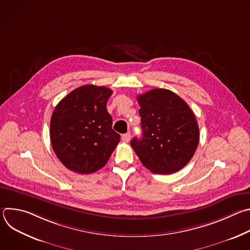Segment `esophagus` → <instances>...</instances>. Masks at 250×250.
Masks as SVG:
<instances>
[{
    "mask_svg": "<svg viewBox=\"0 0 250 250\" xmlns=\"http://www.w3.org/2000/svg\"><path fill=\"white\" fill-rule=\"evenodd\" d=\"M122 139L124 142H128L130 140V133H125L122 136Z\"/></svg>",
    "mask_w": 250,
    "mask_h": 250,
    "instance_id": "1",
    "label": "esophagus"
}]
</instances>
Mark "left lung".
Masks as SVG:
<instances>
[{
	"instance_id": "8db88e82",
	"label": "left lung",
	"mask_w": 250,
	"mask_h": 250,
	"mask_svg": "<svg viewBox=\"0 0 250 250\" xmlns=\"http://www.w3.org/2000/svg\"><path fill=\"white\" fill-rule=\"evenodd\" d=\"M142 137L130 146L141 163L155 174H172L193 157L199 126L188 104L170 90L152 89L137 96Z\"/></svg>"
}]
</instances>
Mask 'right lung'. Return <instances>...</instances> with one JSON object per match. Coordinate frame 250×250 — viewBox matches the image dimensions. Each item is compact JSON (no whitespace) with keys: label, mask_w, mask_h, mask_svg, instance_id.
I'll return each mask as SVG.
<instances>
[{"label":"right lung","mask_w":250,"mask_h":250,"mask_svg":"<svg viewBox=\"0 0 250 250\" xmlns=\"http://www.w3.org/2000/svg\"><path fill=\"white\" fill-rule=\"evenodd\" d=\"M113 91L104 86L85 85L63 98L50 121L52 148L69 170L94 173L108 162L120 142L113 128L106 102Z\"/></svg>","instance_id":"right-lung-1"}]
</instances>
